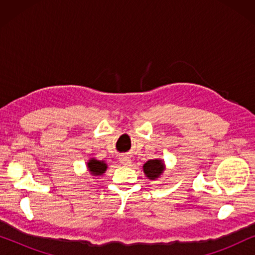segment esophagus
<instances>
[{
    "mask_svg": "<svg viewBox=\"0 0 255 255\" xmlns=\"http://www.w3.org/2000/svg\"><path fill=\"white\" fill-rule=\"evenodd\" d=\"M120 161H121L122 165H124V166H130L131 165V159H130V156H128V155L121 156Z\"/></svg>",
    "mask_w": 255,
    "mask_h": 255,
    "instance_id": "esophagus-1",
    "label": "esophagus"
}]
</instances>
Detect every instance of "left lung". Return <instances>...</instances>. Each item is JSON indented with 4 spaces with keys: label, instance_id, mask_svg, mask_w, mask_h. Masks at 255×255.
<instances>
[{
    "label": "left lung",
    "instance_id": "obj_1",
    "mask_svg": "<svg viewBox=\"0 0 255 255\" xmlns=\"http://www.w3.org/2000/svg\"><path fill=\"white\" fill-rule=\"evenodd\" d=\"M142 170H144L145 175L147 179L151 181H156L161 177V175L165 173L166 165L162 159H151L146 161L142 166Z\"/></svg>",
    "mask_w": 255,
    "mask_h": 255
}]
</instances>
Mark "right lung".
I'll use <instances>...</instances> for the list:
<instances>
[{
  "instance_id": "obj_1",
  "label": "right lung",
  "mask_w": 255,
  "mask_h": 255,
  "mask_svg": "<svg viewBox=\"0 0 255 255\" xmlns=\"http://www.w3.org/2000/svg\"><path fill=\"white\" fill-rule=\"evenodd\" d=\"M108 168V165L103 160H97L96 158H90L87 161V170L93 176H102Z\"/></svg>"
}]
</instances>
